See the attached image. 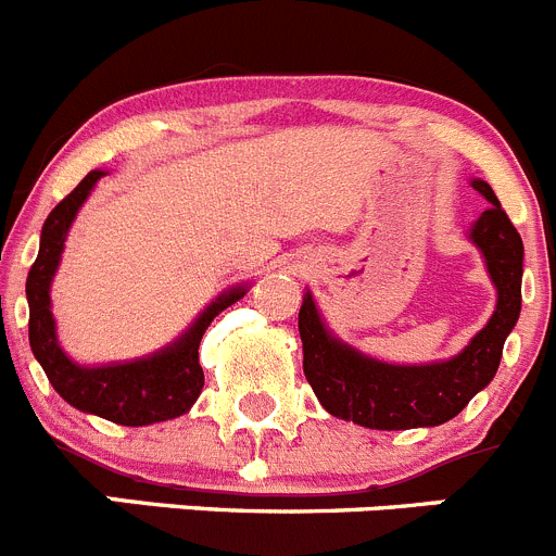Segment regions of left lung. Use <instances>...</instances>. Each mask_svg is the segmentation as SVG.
<instances>
[{
    "mask_svg": "<svg viewBox=\"0 0 556 556\" xmlns=\"http://www.w3.org/2000/svg\"><path fill=\"white\" fill-rule=\"evenodd\" d=\"M489 207L469 226L467 237L480 251L496 305L491 319L472 341L447 361L388 363L341 341L316 308L314 294H303L300 338H303V371L319 404L332 417L352 420L377 431L431 428L453 420L475 395L494 379L502 346L521 314V275L525 242L502 210L485 179H469Z\"/></svg>",
    "mask_w": 556,
    "mask_h": 556,
    "instance_id": "1",
    "label": "left lung"
}]
</instances>
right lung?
<instances>
[{
    "label": "right lung",
    "mask_w": 556,
    "mask_h": 556,
    "mask_svg": "<svg viewBox=\"0 0 556 556\" xmlns=\"http://www.w3.org/2000/svg\"><path fill=\"white\" fill-rule=\"evenodd\" d=\"M105 174L109 172L103 168L89 172L76 185V190L65 195L46 218L43 231H40V251L26 278L29 346L56 393L78 412L98 415L119 426H152V422L174 420L195 404L204 388V371L199 366L202 336L220 311L245 298L248 283H237L220 292L195 316L193 325H188L182 336L157 352L136 357V361L103 363V366H84L73 361L56 338V321L51 314V283L60 269L67 231L98 179Z\"/></svg>",
    "instance_id": "right-lung-1"
}]
</instances>
